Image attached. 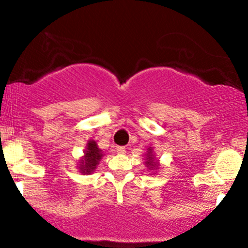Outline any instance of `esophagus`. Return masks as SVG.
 I'll use <instances>...</instances> for the list:
<instances>
[{"label": "esophagus", "instance_id": "1", "mask_svg": "<svg viewBox=\"0 0 248 248\" xmlns=\"http://www.w3.org/2000/svg\"><path fill=\"white\" fill-rule=\"evenodd\" d=\"M116 152H117V154H124V152H126V147H124V146H117L116 147Z\"/></svg>", "mask_w": 248, "mask_h": 248}]
</instances>
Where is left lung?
I'll return each instance as SVG.
<instances>
[{
	"label": "left lung",
	"mask_w": 248,
	"mask_h": 248,
	"mask_svg": "<svg viewBox=\"0 0 248 248\" xmlns=\"http://www.w3.org/2000/svg\"><path fill=\"white\" fill-rule=\"evenodd\" d=\"M147 161L145 162L146 163L147 167H150V168H157V164L154 162V156H152V152H151V149H149V154H147Z\"/></svg>",
	"instance_id": "1"
}]
</instances>
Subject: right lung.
Segmentation results:
<instances>
[{
  "label": "right lung",
  "instance_id": "obj_1",
  "mask_svg": "<svg viewBox=\"0 0 248 248\" xmlns=\"http://www.w3.org/2000/svg\"><path fill=\"white\" fill-rule=\"evenodd\" d=\"M101 158V150L97 146L96 141H89L84 159H81V162H80V170L82 174H91V171L94 170Z\"/></svg>",
  "mask_w": 248,
  "mask_h": 248
}]
</instances>
